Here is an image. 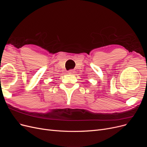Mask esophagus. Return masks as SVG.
<instances>
[{"label":"esophagus","mask_w":147,"mask_h":147,"mask_svg":"<svg viewBox=\"0 0 147 147\" xmlns=\"http://www.w3.org/2000/svg\"><path fill=\"white\" fill-rule=\"evenodd\" d=\"M74 70H69L68 71V73H69V74H73V73H74Z\"/></svg>","instance_id":"obj_1"}]
</instances>
